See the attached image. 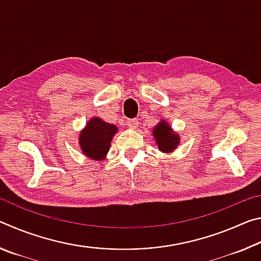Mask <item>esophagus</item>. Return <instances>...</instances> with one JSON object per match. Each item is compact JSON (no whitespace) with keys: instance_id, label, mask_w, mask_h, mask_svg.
<instances>
[{"instance_id":"obj_1","label":"esophagus","mask_w":261,"mask_h":261,"mask_svg":"<svg viewBox=\"0 0 261 261\" xmlns=\"http://www.w3.org/2000/svg\"><path fill=\"white\" fill-rule=\"evenodd\" d=\"M126 124L129 125L130 129H136L137 125H138V121H137V120H127Z\"/></svg>"}]
</instances>
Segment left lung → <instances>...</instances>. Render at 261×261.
I'll list each match as a JSON object with an SVG mask.
<instances>
[{
	"mask_svg": "<svg viewBox=\"0 0 261 261\" xmlns=\"http://www.w3.org/2000/svg\"><path fill=\"white\" fill-rule=\"evenodd\" d=\"M152 135L162 153H173L179 145V135L165 120H161L153 127Z\"/></svg>",
	"mask_w": 261,
	"mask_h": 261,
	"instance_id": "obj_1",
	"label": "left lung"
}]
</instances>
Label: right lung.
I'll return each mask as SVG.
<instances>
[{
	"instance_id": "right-lung-1",
	"label": "right lung",
	"mask_w": 261,
	"mask_h": 261,
	"mask_svg": "<svg viewBox=\"0 0 261 261\" xmlns=\"http://www.w3.org/2000/svg\"><path fill=\"white\" fill-rule=\"evenodd\" d=\"M117 126L105 122L101 117H92L79 134V146L83 154L94 161H102L112 145Z\"/></svg>"
}]
</instances>
